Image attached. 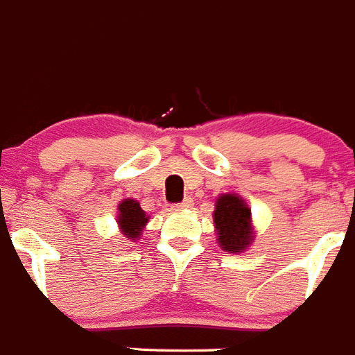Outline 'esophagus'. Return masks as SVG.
Returning a JSON list of instances; mask_svg holds the SVG:
<instances>
[{"label": "esophagus", "instance_id": "34e87169", "mask_svg": "<svg viewBox=\"0 0 355 355\" xmlns=\"http://www.w3.org/2000/svg\"><path fill=\"white\" fill-rule=\"evenodd\" d=\"M191 206H193V199H191V197H187V199H184L183 202L174 204V206H172V209H174V211H181V209H188V207H191Z\"/></svg>", "mask_w": 355, "mask_h": 355}]
</instances>
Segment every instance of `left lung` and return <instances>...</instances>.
I'll return each mask as SVG.
<instances>
[{
  "label": "left lung",
  "instance_id": "obj_1",
  "mask_svg": "<svg viewBox=\"0 0 355 355\" xmlns=\"http://www.w3.org/2000/svg\"><path fill=\"white\" fill-rule=\"evenodd\" d=\"M218 245L229 253L245 252L253 243L252 211L236 193H222L213 213Z\"/></svg>",
  "mask_w": 355,
  "mask_h": 355
}]
</instances>
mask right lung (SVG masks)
Returning a JSON list of instances; mask_svg holds the SVG:
<instances>
[{
    "instance_id": "right-lung-1",
    "label": "right lung",
    "mask_w": 355,
    "mask_h": 355,
    "mask_svg": "<svg viewBox=\"0 0 355 355\" xmlns=\"http://www.w3.org/2000/svg\"><path fill=\"white\" fill-rule=\"evenodd\" d=\"M148 222L149 216L142 211L137 200L125 199L118 204V225L121 229V234H125L128 239L132 241L139 239Z\"/></svg>"
}]
</instances>
